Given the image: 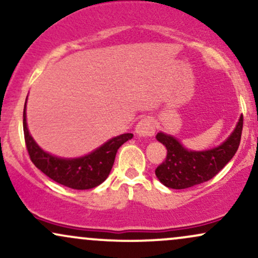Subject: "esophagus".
I'll return each instance as SVG.
<instances>
[{
  "label": "esophagus",
  "mask_w": 258,
  "mask_h": 258,
  "mask_svg": "<svg viewBox=\"0 0 258 258\" xmlns=\"http://www.w3.org/2000/svg\"><path fill=\"white\" fill-rule=\"evenodd\" d=\"M136 133L139 137H152L155 133V125L150 117L142 119L136 126Z\"/></svg>",
  "instance_id": "34e87169"
}]
</instances>
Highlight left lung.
Segmentation results:
<instances>
[{
	"label": "left lung",
	"instance_id": "left-lung-1",
	"mask_svg": "<svg viewBox=\"0 0 258 258\" xmlns=\"http://www.w3.org/2000/svg\"><path fill=\"white\" fill-rule=\"evenodd\" d=\"M242 114L234 131L221 146L209 150H188L173 136L159 132L156 139L167 149L166 160L156 167L158 179L167 188L185 189L207 182L232 160L240 144Z\"/></svg>",
	"mask_w": 258,
	"mask_h": 258
}]
</instances>
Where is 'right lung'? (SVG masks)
Masks as SVG:
<instances>
[{
    "label": "right lung",
    "mask_w": 258,
    "mask_h": 258,
    "mask_svg": "<svg viewBox=\"0 0 258 258\" xmlns=\"http://www.w3.org/2000/svg\"><path fill=\"white\" fill-rule=\"evenodd\" d=\"M25 110L26 103L23 112V128L26 149L31 161L47 177L72 189L85 190L102 184L110 173L117 149L133 137L132 133H123L109 139L103 146L81 158H58L41 149L31 137L26 126Z\"/></svg>",
    "instance_id": "obj_1"
}]
</instances>
